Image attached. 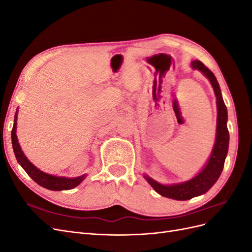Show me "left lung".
<instances>
[{"instance_id":"1","label":"left lung","mask_w":252,"mask_h":252,"mask_svg":"<svg viewBox=\"0 0 252 252\" xmlns=\"http://www.w3.org/2000/svg\"><path fill=\"white\" fill-rule=\"evenodd\" d=\"M190 66H191L192 69L201 71L209 80L217 96V133L210 157L199 173L195 174L192 179L178 183V184L164 185L150 178L149 175L144 174V178L146 179L149 185L158 194L178 201H186L192 199L194 196L202 195L216 184V182L219 180L220 173L223 171L228 146H229V132H228L227 129V108L223 100L222 93H220L218 80L215 77V74L200 61H192L190 63Z\"/></svg>"}]
</instances>
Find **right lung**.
I'll return each mask as SVG.
<instances>
[{"mask_svg":"<svg viewBox=\"0 0 252 252\" xmlns=\"http://www.w3.org/2000/svg\"><path fill=\"white\" fill-rule=\"evenodd\" d=\"M18 109L16 114H14V121H13V127L11 131V142H12V148L14 156L18 163L22 166L27 174L32 178L35 183H37L40 186L49 189L55 190V191H60V190H69L74 187L79 186L81 183L87 177V174L80 175L77 178H65V177H57V175H52L46 172H43L37 167H35L32 162L29 161L27 157L23 152L17 136V120H18Z\"/></svg>","mask_w":252,"mask_h":252,"instance_id":"right-lung-1","label":"right lung"}]
</instances>
